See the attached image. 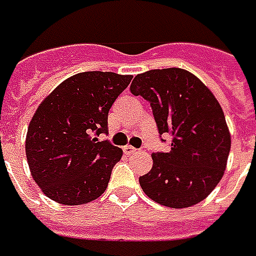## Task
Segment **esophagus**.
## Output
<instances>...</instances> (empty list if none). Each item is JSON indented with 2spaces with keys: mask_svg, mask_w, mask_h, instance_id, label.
<instances>
[{
  "mask_svg": "<svg viewBox=\"0 0 256 256\" xmlns=\"http://www.w3.org/2000/svg\"><path fill=\"white\" fill-rule=\"evenodd\" d=\"M136 148L134 147H132V146H124L123 147V152L126 154V156H130V154H133V152H136Z\"/></svg>",
  "mask_w": 256,
  "mask_h": 256,
  "instance_id": "esophagus-1",
  "label": "esophagus"
}]
</instances>
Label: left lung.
Listing matches in <instances>:
<instances>
[{
  "mask_svg": "<svg viewBox=\"0 0 256 256\" xmlns=\"http://www.w3.org/2000/svg\"><path fill=\"white\" fill-rule=\"evenodd\" d=\"M130 92L150 104L160 137L171 136V150L154 152L151 171L138 178L144 194L174 208H189L208 198L223 178L231 147L223 109L214 95L182 68L138 74Z\"/></svg>",
  "mask_w": 256,
  "mask_h": 256,
  "instance_id": "8db88e82",
  "label": "left lung"
}]
</instances>
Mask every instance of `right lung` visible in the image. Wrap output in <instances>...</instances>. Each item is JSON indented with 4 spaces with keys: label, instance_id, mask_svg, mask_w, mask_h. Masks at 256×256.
<instances>
[{
    "label": "right lung",
    "instance_id": "add662e5",
    "mask_svg": "<svg viewBox=\"0 0 256 256\" xmlns=\"http://www.w3.org/2000/svg\"><path fill=\"white\" fill-rule=\"evenodd\" d=\"M132 76L86 71L58 85L38 108L26 134L34 182L52 200L74 206L95 200L108 188L123 151L109 140L108 114Z\"/></svg>",
    "mask_w": 256,
    "mask_h": 256
}]
</instances>
